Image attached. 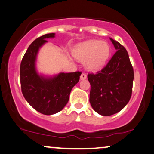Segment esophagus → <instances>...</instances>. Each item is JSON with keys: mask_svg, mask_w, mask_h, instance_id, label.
Masks as SVG:
<instances>
[{"mask_svg": "<svg viewBox=\"0 0 154 154\" xmlns=\"http://www.w3.org/2000/svg\"><path fill=\"white\" fill-rule=\"evenodd\" d=\"M86 78H87V75H86V74H85V73L82 74L81 76H80V79L82 80V79H85Z\"/></svg>", "mask_w": 154, "mask_h": 154, "instance_id": "34e87169", "label": "esophagus"}]
</instances>
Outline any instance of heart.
Listing matches in <instances>:
<instances>
[{
    "mask_svg": "<svg viewBox=\"0 0 154 154\" xmlns=\"http://www.w3.org/2000/svg\"><path fill=\"white\" fill-rule=\"evenodd\" d=\"M110 54V45L100 40H89L81 43L73 50V56L79 61H85V67L87 70L94 72L103 68Z\"/></svg>",
    "mask_w": 154,
    "mask_h": 154,
    "instance_id": "heart-1",
    "label": "heart"
}]
</instances>
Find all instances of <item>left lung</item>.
Returning <instances> with one entry per match:
<instances>
[{"label":"left lung","mask_w":154,"mask_h":154,"mask_svg":"<svg viewBox=\"0 0 154 154\" xmlns=\"http://www.w3.org/2000/svg\"><path fill=\"white\" fill-rule=\"evenodd\" d=\"M117 51L100 72L88 74L91 85L89 102L97 113L103 116L116 114L130 101L134 70L128 51L120 43L110 38Z\"/></svg>","instance_id":"1"}]
</instances>
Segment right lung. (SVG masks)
Instances as JSON below:
<instances>
[{
  "mask_svg": "<svg viewBox=\"0 0 154 154\" xmlns=\"http://www.w3.org/2000/svg\"><path fill=\"white\" fill-rule=\"evenodd\" d=\"M55 35V33L47 34L34 41L20 64V83L24 98L36 111L47 116L60 112L66 106L71 90L82 74L80 72H60L53 76L38 74L36 67L38 51L48 42L47 38H54Z\"/></svg>",
  "mask_w": 154,
  "mask_h": 154,
  "instance_id": "right-lung-1",
  "label": "right lung"
}]
</instances>
